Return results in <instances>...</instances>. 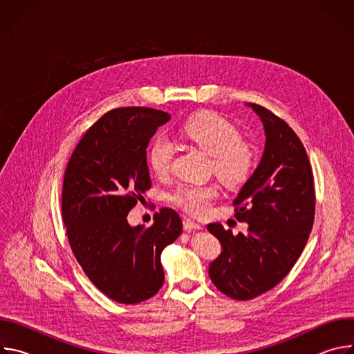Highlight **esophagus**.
I'll return each instance as SVG.
<instances>
[{
  "mask_svg": "<svg viewBox=\"0 0 354 354\" xmlns=\"http://www.w3.org/2000/svg\"><path fill=\"white\" fill-rule=\"evenodd\" d=\"M203 227H201L200 224H197V223H194L193 220H190V218H185L183 220V230L185 231H196V230H201Z\"/></svg>",
  "mask_w": 354,
  "mask_h": 354,
  "instance_id": "esophagus-1",
  "label": "esophagus"
}]
</instances>
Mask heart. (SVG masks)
I'll use <instances>...</instances> for the list:
<instances>
[{
    "mask_svg": "<svg viewBox=\"0 0 354 354\" xmlns=\"http://www.w3.org/2000/svg\"><path fill=\"white\" fill-rule=\"evenodd\" d=\"M179 134L210 156L209 169L227 186L238 187L249 180L257 168V151L241 138L239 129L217 112H200L186 119ZM174 145L165 136L153 140L148 149V165L157 176H168L172 169ZM220 196L217 183H186L178 186L169 201L185 213L205 217Z\"/></svg>",
    "mask_w": 354,
    "mask_h": 354,
    "instance_id": "1",
    "label": "heart"
}]
</instances>
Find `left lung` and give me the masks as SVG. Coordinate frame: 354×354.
Returning <instances> with one entry per match:
<instances>
[{"label": "left lung", "instance_id": "1", "mask_svg": "<svg viewBox=\"0 0 354 354\" xmlns=\"http://www.w3.org/2000/svg\"><path fill=\"white\" fill-rule=\"evenodd\" d=\"M249 106L263 122L266 145L259 167L232 203L235 218L248 223V231L232 235L218 223L207 225L223 246L210 263V279L223 294L239 301L269 291L288 274L315 217L314 175L304 145L273 112Z\"/></svg>", "mask_w": 354, "mask_h": 354}]
</instances>
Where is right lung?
<instances>
[{
	"instance_id": "1",
	"label": "right lung",
	"mask_w": 354,
	"mask_h": 354,
	"mask_svg": "<svg viewBox=\"0 0 354 354\" xmlns=\"http://www.w3.org/2000/svg\"><path fill=\"white\" fill-rule=\"evenodd\" d=\"M167 112L127 106L100 116L67 164L62 214L73 254L93 286L120 304H137L164 284L162 249L182 232L172 209L151 227H130L129 212L151 189L147 145Z\"/></svg>"
}]
</instances>
